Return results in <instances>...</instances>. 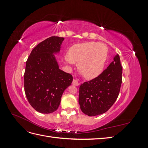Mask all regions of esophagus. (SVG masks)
<instances>
[{
  "label": "esophagus",
  "instance_id": "obj_1",
  "mask_svg": "<svg viewBox=\"0 0 148 148\" xmlns=\"http://www.w3.org/2000/svg\"><path fill=\"white\" fill-rule=\"evenodd\" d=\"M72 84L73 85H75V86H79L80 83L79 81H78L77 79H73V82H72Z\"/></svg>",
  "mask_w": 148,
  "mask_h": 148
}]
</instances>
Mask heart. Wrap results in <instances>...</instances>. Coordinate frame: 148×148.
I'll return each instance as SVG.
<instances>
[{
  "label": "heart",
  "mask_w": 148,
  "mask_h": 148,
  "mask_svg": "<svg viewBox=\"0 0 148 148\" xmlns=\"http://www.w3.org/2000/svg\"><path fill=\"white\" fill-rule=\"evenodd\" d=\"M107 54V48L104 44L95 42L77 44L69 49L66 60L78 64V70L83 77L92 79L101 73Z\"/></svg>",
  "instance_id": "1"
}]
</instances>
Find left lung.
Listing matches in <instances>:
<instances>
[{
  "mask_svg": "<svg viewBox=\"0 0 148 148\" xmlns=\"http://www.w3.org/2000/svg\"><path fill=\"white\" fill-rule=\"evenodd\" d=\"M122 82V66L117 54L100 75L81 84L78 102L82 111L88 116L106 112L117 100Z\"/></svg>",
  "mask_w": 148,
  "mask_h": 148,
  "instance_id": "1",
  "label": "left lung"
}]
</instances>
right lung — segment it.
Masks as SVG:
<instances>
[{"label": "right lung", "instance_id": "right-lung-1", "mask_svg": "<svg viewBox=\"0 0 148 148\" xmlns=\"http://www.w3.org/2000/svg\"><path fill=\"white\" fill-rule=\"evenodd\" d=\"M64 38L51 36L38 44L26 61L24 89L26 98L39 112L50 114L57 110L72 75L59 69L53 53L60 51Z\"/></svg>", "mask_w": 148, "mask_h": 148}]
</instances>
